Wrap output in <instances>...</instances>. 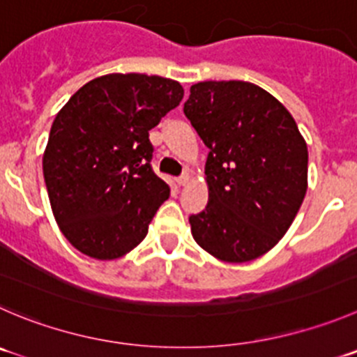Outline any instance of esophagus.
I'll list each match as a JSON object with an SVG mask.
<instances>
[{
    "instance_id": "esophagus-1",
    "label": "esophagus",
    "mask_w": 357,
    "mask_h": 357,
    "mask_svg": "<svg viewBox=\"0 0 357 357\" xmlns=\"http://www.w3.org/2000/svg\"><path fill=\"white\" fill-rule=\"evenodd\" d=\"M189 184V175H182V176H178V178H176V185H188Z\"/></svg>"
}]
</instances>
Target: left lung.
I'll list each match as a JSON object with an SVG mask.
<instances>
[{
    "label": "left lung",
    "instance_id": "1",
    "mask_svg": "<svg viewBox=\"0 0 357 357\" xmlns=\"http://www.w3.org/2000/svg\"><path fill=\"white\" fill-rule=\"evenodd\" d=\"M185 117L208 147V203L189 217L192 238L226 263L273 249L307 195L308 151L277 98L242 80L191 86Z\"/></svg>",
    "mask_w": 357,
    "mask_h": 357
}]
</instances>
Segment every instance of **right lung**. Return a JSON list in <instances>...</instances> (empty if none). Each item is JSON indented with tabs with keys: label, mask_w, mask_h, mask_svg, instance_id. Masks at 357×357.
<instances>
[{
	"label": "right lung",
	"mask_w": 357,
	"mask_h": 357,
	"mask_svg": "<svg viewBox=\"0 0 357 357\" xmlns=\"http://www.w3.org/2000/svg\"><path fill=\"white\" fill-rule=\"evenodd\" d=\"M184 89L158 75L91 80L56 115L43 178L61 233L86 256L110 261L133 250L169 198L152 172L149 131L178 107Z\"/></svg>",
	"instance_id": "obj_1"
}]
</instances>
